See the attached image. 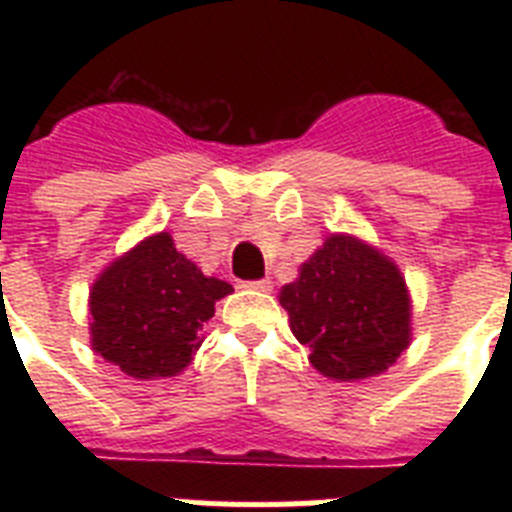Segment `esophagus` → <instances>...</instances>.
Wrapping results in <instances>:
<instances>
[{"mask_svg":"<svg viewBox=\"0 0 512 512\" xmlns=\"http://www.w3.org/2000/svg\"><path fill=\"white\" fill-rule=\"evenodd\" d=\"M243 289H256V292H271V279H256V282H243Z\"/></svg>","mask_w":512,"mask_h":512,"instance_id":"esophagus-1","label":"esophagus"}]
</instances>
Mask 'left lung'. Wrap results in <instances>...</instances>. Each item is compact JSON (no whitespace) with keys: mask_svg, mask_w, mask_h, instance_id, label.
<instances>
[{"mask_svg":"<svg viewBox=\"0 0 512 512\" xmlns=\"http://www.w3.org/2000/svg\"><path fill=\"white\" fill-rule=\"evenodd\" d=\"M279 305L310 348V364L338 382L377 377L410 346V295L395 261L354 235H328L284 284Z\"/></svg>","mask_w":512,"mask_h":512,"instance_id":"left-lung-1","label":"left lung"}]
</instances>
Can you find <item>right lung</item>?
<instances>
[{"label":"right lung","mask_w":512,"mask_h":512,"mask_svg":"<svg viewBox=\"0 0 512 512\" xmlns=\"http://www.w3.org/2000/svg\"><path fill=\"white\" fill-rule=\"evenodd\" d=\"M230 292L176 251L169 233L148 235L92 284V348L128 377H174L202 346L215 302Z\"/></svg>","instance_id":"1"}]
</instances>
